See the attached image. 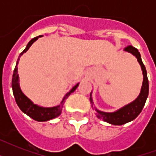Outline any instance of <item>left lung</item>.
<instances>
[{
	"label": "left lung",
	"mask_w": 156,
	"mask_h": 156,
	"mask_svg": "<svg viewBox=\"0 0 156 156\" xmlns=\"http://www.w3.org/2000/svg\"><path fill=\"white\" fill-rule=\"evenodd\" d=\"M124 51L127 52H129L133 56H134L138 60V63L140 65L142 71H143V85L141 87V90L139 95L135 100L132 101L129 104H126L124 107L119 108L115 112H103L97 109L94 106L92 97H91V92L90 95V102L91 104V107L95 109L96 112V116L100 120H103L104 121H106L108 123L114 125V126H121L124 124L128 123L129 121H133L137 116L140 114V112L143 110V107L145 105L146 100L148 97V93H149V83H148L147 73L146 70V67L144 64L143 63L141 55L138 52V50L135 48L133 46H127L124 48Z\"/></svg>",
	"instance_id": "obj_1"
}]
</instances>
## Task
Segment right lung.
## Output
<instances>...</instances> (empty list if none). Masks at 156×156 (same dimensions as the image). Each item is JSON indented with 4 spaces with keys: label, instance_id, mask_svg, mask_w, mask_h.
<instances>
[{
    "label": "right lung",
    "instance_id": "1",
    "mask_svg": "<svg viewBox=\"0 0 156 156\" xmlns=\"http://www.w3.org/2000/svg\"><path fill=\"white\" fill-rule=\"evenodd\" d=\"M40 37H43V35H39L37 37L33 38L32 40L29 41V43L27 45V47L23 52H21L19 56H18V61L16 63V66L13 73V78H12V89H13V96L15 98L16 103L19 107V108L23 111L25 114L29 116L30 118L34 119L35 121H47L52 119L56 118L57 116L61 115L62 108H63V104L66 101V100L69 97V95H70L71 93L73 92L74 90L77 89V87L79 85V83H77L74 87H72L69 92L66 94L64 96L63 100L61 101V104H59L57 106L51 107V108H45V107L40 106L37 104H34L31 100L28 97H27L23 92L22 91L19 85V76L18 73V64L19 62L20 57L23 55V53L27 52V50L30 48V47L39 39Z\"/></svg>",
    "mask_w": 156,
    "mask_h": 156
}]
</instances>
